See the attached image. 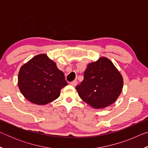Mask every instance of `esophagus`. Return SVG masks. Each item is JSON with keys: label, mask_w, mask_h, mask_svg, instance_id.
Masks as SVG:
<instances>
[{"label": "esophagus", "mask_w": 148, "mask_h": 148, "mask_svg": "<svg viewBox=\"0 0 148 148\" xmlns=\"http://www.w3.org/2000/svg\"><path fill=\"white\" fill-rule=\"evenodd\" d=\"M77 81L76 80H74V81H73V82H71V83H70V84L72 86H73V87H75L77 85Z\"/></svg>", "instance_id": "1"}]
</instances>
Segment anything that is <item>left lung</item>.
<instances>
[{
  "instance_id": "left-lung-1",
  "label": "left lung",
  "mask_w": 148,
  "mask_h": 148,
  "mask_svg": "<svg viewBox=\"0 0 148 148\" xmlns=\"http://www.w3.org/2000/svg\"><path fill=\"white\" fill-rule=\"evenodd\" d=\"M123 87L121 74L109 59L100 57L90 62L84 79L76 89L80 98L95 109L110 106L119 97Z\"/></svg>"
}]
</instances>
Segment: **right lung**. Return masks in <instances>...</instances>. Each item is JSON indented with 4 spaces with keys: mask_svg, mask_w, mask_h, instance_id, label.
I'll use <instances>...</instances> for the list:
<instances>
[{
    "mask_svg": "<svg viewBox=\"0 0 148 148\" xmlns=\"http://www.w3.org/2000/svg\"><path fill=\"white\" fill-rule=\"evenodd\" d=\"M17 84L22 95L29 102L46 105L58 98L67 82L56 62L46 54L42 53L22 65Z\"/></svg>",
    "mask_w": 148,
    "mask_h": 148,
    "instance_id": "1",
    "label": "right lung"
}]
</instances>
